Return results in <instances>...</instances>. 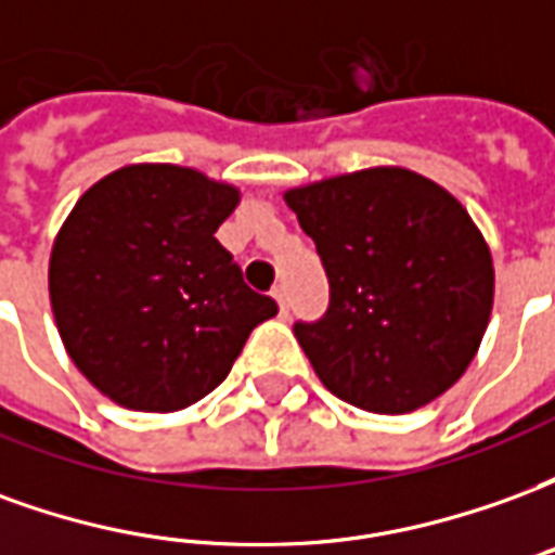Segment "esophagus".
Segmentation results:
<instances>
[{
	"instance_id": "34e87169",
	"label": "esophagus",
	"mask_w": 555,
	"mask_h": 555,
	"mask_svg": "<svg viewBox=\"0 0 555 555\" xmlns=\"http://www.w3.org/2000/svg\"><path fill=\"white\" fill-rule=\"evenodd\" d=\"M273 297H276L279 302V312H288V288H285V285H276V288H273Z\"/></svg>"
}]
</instances>
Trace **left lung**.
Returning a JSON list of instances; mask_svg holds the SVG:
<instances>
[{
  "instance_id": "left-lung-1",
  "label": "left lung",
  "mask_w": 555,
  "mask_h": 555,
  "mask_svg": "<svg viewBox=\"0 0 555 555\" xmlns=\"http://www.w3.org/2000/svg\"><path fill=\"white\" fill-rule=\"evenodd\" d=\"M330 282L294 336L321 384L369 413H410L476 357L493 309L490 249L464 205L416 171L380 166L285 193Z\"/></svg>"
}]
</instances>
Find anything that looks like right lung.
I'll use <instances>...</instances> for the list:
<instances>
[{
    "mask_svg": "<svg viewBox=\"0 0 555 555\" xmlns=\"http://www.w3.org/2000/svg\"><path fill=\"white\" fill-rule=\"evenodd\" d=\"M241 193L139 163L79 198L53 243L50 302L70 360L115 404L171 413L214 392L279 306L214 237Z\"/></svg>",
    "mask_w": 555,
    "mask_h": 555,
    "instance_id": "right-lung-1",
    "label": "right lung"
}]
</instances>
